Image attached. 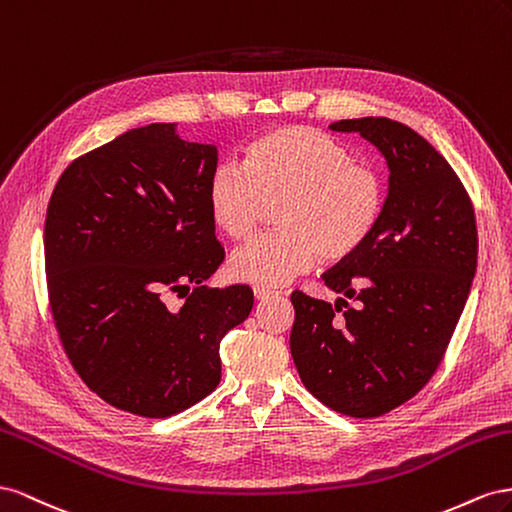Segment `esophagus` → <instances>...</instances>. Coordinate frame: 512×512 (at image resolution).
I'll use <instances>...</instances> for the list:
<instances>
[{"label": "esophagus", "instance_id": "esophagus-1", "mask_svg": "<svg viewBox=\"0 0 512 512\" xmlns=\"http://www.w3.org/2000/svg\"><path fill=\"white\" fill-rule=\"evenodd\" d=\"M253 294H255V298H257L259 302H264V300H270V298H276V296H279V291L255 285V287H253Z\"/></svg>", "mask_w": 512, "mask_h": 512}]
</instances>
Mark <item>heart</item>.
<instances>
[{
    "label": "heart",
    "instance_id": "heart-1",
    "mask_svg": "<svg viewBox=\"0 0 512 512\" xmlns=\"http://www.w3.org/2000/svg\"><path fill=\"white\" fill-rule=\"evenodd\" d=\"M388 186L375 167L356 163L347 145L309 126L270 130L246 145L242 167L221 165L208 180V210L231 240L251 236L279 201L270 233L229 259L236 281L281 287L315 259L354 257L382 223Z\"/></svg>",
    "mask_w": 512,
    "mask_h": 512
}]
</instances>
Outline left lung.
Listing matches in <instances>:
<instances>
[{
    "label": "left lung",
    "instance_id": "1",
    "mask_svg": "<svg viewBox=\"0 0 512 512\" xmlns=\"http://www.w3.org/2000/svg\"><path fill=\"white\" fill-rule=\"evenodd\" d=\"M330 128L358 133L384 154L386 212L373 238L324 274L345 298L291 294L289 347L315 399L375 418L410 401L440 367L476 274V216L455 169L410 126L360 118Z\"/></svg>",
    "mask_w": 512,
    "mask_h": 512
}]
</instances>
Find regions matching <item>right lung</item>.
Segmentation results:
<instances>
[{
    "label": "right lung",
    "mask_w": 512,
    "mask_h": 512,
    "mask_svg": "<svg viewBox=\"0 0 512 512\" xmlns=\"http://www.w3.org/2000/svg\"><path fill=\"white\" fill-rule=\"evenodd\" d=\"M216 163L214 145L150 124L75 158L53 188L55 330L85 386L118 410L167 418L208 397L221 339L253 309L251 287L203 285L225 259L208 210ZM169 293L185 302L167 307Z\"/></svg>",
    "instance_id": "obj_1"
}]
</instances>
